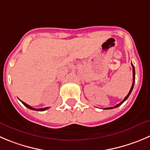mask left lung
<instances>
[{
	"mask_svg": "<svg viewBox=\"0 0 150 150\" xmlns=\"http://www.w3.org/2000/svg\"><path fill=\"white\" fill-rule=\"evenodd\" d=\"M132 76H133V81H132V87H131L130 90H129V93H128V94H127V96H126V97L125 98V99H124V100L122 101V102H120V103H119V104H118V105H115V106H114V107H110V108H104V109H105V110H110V109H113V108H118V107H119V106H120V105H122V104L124 102H125V101H126L127 99V98L129 97V96L130 95L131 92H132V89H133V87H134V83H135V68H134V66H133V65H132Z\"/></svg>",
	"mask_w": 150,
	"mask_h": 150,
	"instance_id": "8db88e82",
	"label": "left lung"
}]
</instances>
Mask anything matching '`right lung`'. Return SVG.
I'll list each match as a JSON object with an SVG mask.
<instances>
[{"mask_svg":"<svg viewBox=\"0 0 150 150\" xmlns=\"http://www.w3.org/2000/svg\"><path fill=\"white\" fill-rule=\"evenodd\" d=\"M21 102H22V103L23 104V105H25V106L26 107V108H28V109H30V110H37V111H43V110H47V109H48V108H39V109H37V108H32V107L29 106V105H27L26 103H25V102H23V101H21Z\"/></svg>","mask_w":150,"mask_h":150,"instance_id":"obj_1","label":"right lung"}]
</instances>
